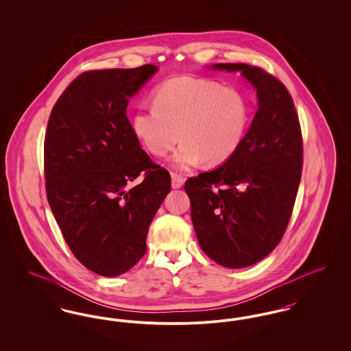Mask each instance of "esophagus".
<instances>
[{
    "mask_svg": "<svg viewBox=\"0 0 351 351\" xmlns=\"http://www.w3.org/2000/svg\"><path fill=\"white\" fill-rule=\"evenodd\" d=\"M171 178H172V188H173V189H178V188L183 186L184 178L182 175L172 172V173H171Z\"/></svg>",
    "mask_w": 351,
    "mask_h": 351,
    "instance_id": "obj_1",
    "label": "esophagus"
}]
</instances>
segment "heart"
<instances>
[{"label":"heart","instance_id":"heart-1","mask_svg":"<svg viewBox=\"0 0 351 351\" xmlns=\"http://www.w3.org/2000/svg\"><path fill=\"white\" fill-rule=\"evenodd\" d=\"M152 106L134 113L135 136L155 156H165L180 139L172 166L186 169L215 167L228 162L241 147L249 125L247 97L234 86L197 77H175L152 92Z\"/></svg>","mask_w":351,"mask_h":351}]
</instances>
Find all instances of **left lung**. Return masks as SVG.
Here are the masks:
<instances>
[{
  "label": "left lung",
  "instance_id": "1",
  "mask_svg": "<svg viewBox=\"0 0 351 351\" xmlns=\"http://www.w3.org/2000/svg\"><path fill=\"white\" fill-rule=\"evenodd\" d=\"M256 89L258 110L233 156L189 178L184 189L202 251L219 266L242 268L266 258L292 216L302 169V135L293 100L263 68L226 63Z\"/></svg>",
  "mask_w": 351,
  "mask_h": 351
}]
</instances>
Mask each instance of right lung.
Segmentation results:
<instances>
[{
    "instance_id": "right-lung-1",
    "label": "right lung",
    "mask_w": 351,
    "mask_h": 351,
    "mask_svg": "<svg viewBox=\"0 0 351 351\" xmlns=\"http://www.w3.org/2000/svg\"><path fill=\"white\" fill-rule=\"evenodd\" d=\"M158 67L86 71L51 110L45 179L51 210L84 267L117 276L147 250L152 219L171 189L126 116L129 99ZM142 174V184L131 182Z\"/></svg>"
}]
</instances>
